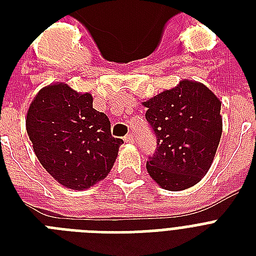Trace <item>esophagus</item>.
Segmentation results:
<instances>
[{"instance_id": "obj_1", "label": "esophagus", "mask_w": 256, "mask_h": 256, "mask_svg": "<svg viewBox=\"0 0 256 256\" xmlns=\"http://www.w3.org/2000/svg\"><path fill=\"white\" fill-rule=\"evenodd\" d=\"M124 140L126 144H134V136L132 134H128L124 136Z\"/></svg>"}]
</instances>
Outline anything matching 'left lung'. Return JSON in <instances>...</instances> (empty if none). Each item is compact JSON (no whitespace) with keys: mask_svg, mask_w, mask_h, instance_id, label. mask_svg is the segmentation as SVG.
Instances as JSON below:
<instances>
[{"mask_svg":"<svg viewBox=\"0 0 256 256\" xmlns=\"http://www.w3.org/2000/svg\"><path fill=\"white\" fill-rule=\"evenodd\" d=\"M156 136V148L146 168L162 188L194 186L210 168L222 136L220 100L195 81L179 82L144 102Z\"/></svg>","mask_w":256,"mask_h":256,"instance_id":"obj_1","label":"left lung"}]
</instances>
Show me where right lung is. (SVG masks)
Instances as JSON below:
<instances>
[{
	"mask_svg": "<svg viewBox=\"0 0 256 256\" xmlns=\"http://www.w3.org/2000/svg\"><path fill=\"white\" fill-rule=\"evenodd\" d=\"M110 120L92 108V94L66 84L46 86L32 102L26 130L38 160L69 188L84 190L110 172L124 140L114 138Z\"/></svg>",
	"mask_w": 256,
	"mask_h": 256,
	"instance_id": "add662e5",
	"label": "right lung"
}]
</instances>
